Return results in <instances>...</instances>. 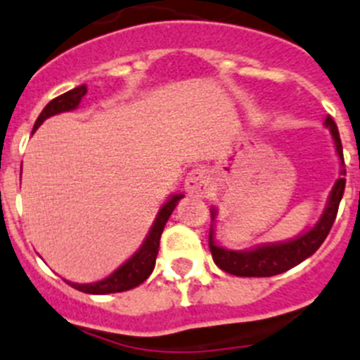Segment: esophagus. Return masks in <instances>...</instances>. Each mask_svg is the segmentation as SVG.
<instances>
[{"label":"esophagus","mask_w":360,"mask_h":360,"mask_svg":"<svg viewBox=\"0 0 360 360\" xmlns=\"http://www.w3.org/2000/svg\"><path fill=\"white\" fill-rule=\"evenodd\" d=\"M211 177L207 174V170L204 169H193L188 174L186 181H184V188L190 195L195 197H204L210 191Z\"/></svg>","instance_id":"34e87169"}]
</instances>
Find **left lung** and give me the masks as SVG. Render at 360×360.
<instances>
[{
    "label": "left lung",
    "mask_w": 360,
    "mask_h": 360,
    "mask_svg": "<svg viewBox=\"0 0 360 360\" xmlns=\"http://www.w3.org/2000/svg\"><path fill=\"white\" fill-rule=\"evenodd\" d=\"M325 126L330 129L332 139H334L335 143V150H338V156L341 160V176H347L341 139H339L338 126H335L334 119L330 115H327V119H325ZM345 184H347L345 177H339L335 181L334 188L330 191V197H328L327 207H325L323 214H321L316 226L305 234H302V236L286 241V243L263 245V247L248 252L227 250V248L214 245L213 229H211L210 250L214 264L220 270L227 271L231 275H238V277H271V275L284 274V271L300 264L302 261L307 259L309 256H312L321 247L325 238L330 233L335 217H338L339 202H341L342 193H345ZM211 214H213V211H211Z\"/></svg>",
    "instance_id": "8db88e82"
}]
</instances>
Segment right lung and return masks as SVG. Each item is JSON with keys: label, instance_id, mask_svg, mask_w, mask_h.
Instances as JSON below:
<instances>
[{"label": "right lung", "instance_id": "obj_1", "mask_svg": "<svg viewBox=\"0 0 360 360\" xmlns=\"http://www.w3.org/2000/svg\"><path fill=\"white\" fill-rule=\"evenodd\" d=\"M86 94V86L79 85L76 89L69 90V92L62 94V96L55 97L53 101H49L46 104V108L42 110V113L37 119L35 126H33V131L48 119V117L56 115V113L69 112V110H74L79 104L82 97ZM183 199V195H174L170 197L169 202H165L163 207L158 213L156 221H154L153 229H150L149 236L143 241V245L140 247V250L131 257L129 261L122 264L119 270L113 271L110 277H106L104 281L94 282V284H70L74 290L83 291V293L90 295H106V293H120V291L133 290V288L140 286L154 270V264H156V256L158 250H160V238L161 233L165 229V224L169 220V217L172 214L174 207L179 200Z\"/></svg>", "mask_w": 360, "mask_h": 360}]
</instances>
